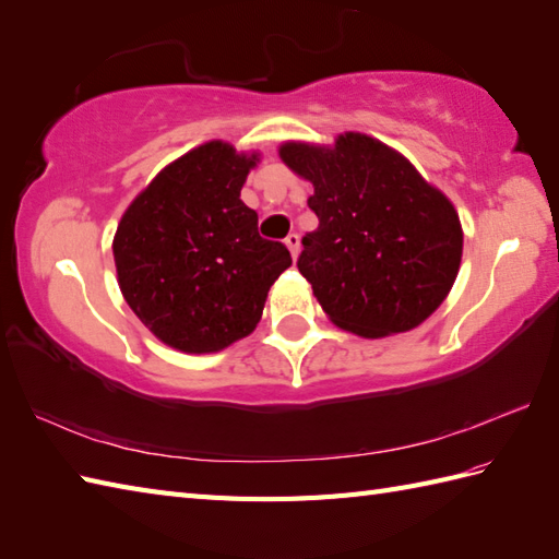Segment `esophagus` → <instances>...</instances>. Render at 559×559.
Instances as JSON below:
<instances>
[{"mask_svg": "<svg viewBox=\"0 0 559 559\" xmlns=\"http://www.w3.org/2000/svg\"><path fill=\"white\" fill-rule=\"evenodd\" d=\"M286 247L290 249V254H293V259L298 257V252H300V235L298 233H290L288 237H286Z\"/></svg>", "mask_w": 559, "mask_h": 559, "instance_id": "34e87169", "label": "esophagus"}]
</instances>
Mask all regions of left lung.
Wrapping results in <instances>:
<instances>
[{"label": "left lung", "mask_w": 559, "mask_h": 559, "mask_svg": "<svg viewBox=\"0 0 559 559\" xmlns=\"http://www.w3.org/2000/svg\"><path fill=\"white\" fill-rule=\"evenodd\" d=\"M281 158L314 185L319 228L298 269L322 310L365 338L411 331L456 281L463 235L451 201L382 141L343 134L331 148L283 144Z\"/></svg>", "instance_id": "left-lung-1"}]
</instances>
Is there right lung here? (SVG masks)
<instances>
[{"instance_id":"obj_1","label":"right lung","mask_w":559,"mask_h":559,"mask_svg":"<svg viewBox=\"0 0 559 559\" xmlns=\"http://www.w3.org/2000/svg\"><path fill=\"white\" fill-rule=\"evenodd\" d=\"M254 163L209 141L158 173L117 225L124 300L177 350L213 353L252 334L273 281L293 264L240 199Z\"/></svg>"}]
</instances>
